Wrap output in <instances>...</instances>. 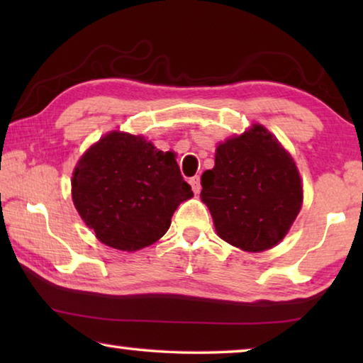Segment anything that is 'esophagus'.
Returning <instances> with one entry per match:
<instances>
[{
	"label": "esophagus",
	"instance_id": "obj_1",
	"mask_svg": "<svg viewBox=\"0 0 363 363\" xmlns=\"http://www.w3.org/2000/svg\"><path fill=\"white\" fill-rule=\"evenodd\" d=\"M190 186H192V190H194L195 194H200V190H201L200 177H199V176H194L192 179H190Z\"/></svg>",
	"mask_w": 363,
	"mask_h": 363
}]
</instances>
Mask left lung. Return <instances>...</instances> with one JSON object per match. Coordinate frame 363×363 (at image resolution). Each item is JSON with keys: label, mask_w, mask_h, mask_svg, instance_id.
<instances>
[{"label": "left lung", "mask_w": 363, "mask_h": 363, "mask_svg": "<svg viewBox=\"0 0 363 363\" xmlns=\"http://www.w3.org/2000/svg\"><path fill=\"white\" fill-rule=\"evenodd\" d=\"M201 187L218 235L253 253L277 245L303 203L296 164L261 125L218 145Z\"/></svg>", "instance_id": "8db88e82"}]
</instances>
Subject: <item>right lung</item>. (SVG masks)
Segmentation results:
<instances>
[{
	"mask_svg": "<svg viewBox=\"0 0 363 363\" xmlns=\"http://www.w3.org/2000/svg\"><path fill=\"white\" fill-rule=\"evenodd\" d=\"M72 196L79 216L102 243L136 251L164 235L176 208L194 192L181 176L174 153L115 131L78 162Z\"/></svg>",
	"mask_w": 363,
	"mask_h": 363,
	"instance_id": "add662e5",
	"label": "right lung"
}]
</instances>
